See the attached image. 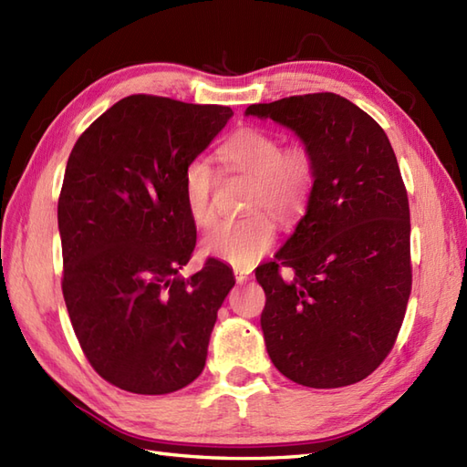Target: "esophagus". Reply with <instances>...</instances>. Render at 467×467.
Listing matches in <instances>:
<instances>
[{"instance_id":"34e87169","label":"esophagus","mask_w":467,"mask_h":467,"mask_svg":"<svg viewBox=\"0 0 467 467\" xmlns=\"http://www.w3.org/2000/svg\"><path fill=\"white\" fill-rule=\"evenodd\" d=\"M234 278H236L238 285H243V283H246L248 278H251V275H248L246 270H243V268H234Z\"/></svg>"}]
</instances>
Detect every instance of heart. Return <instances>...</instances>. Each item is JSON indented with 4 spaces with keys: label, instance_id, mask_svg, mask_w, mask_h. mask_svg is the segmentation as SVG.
<instances>
[{
    "label": "heart",
    "instance_id": "obj_1",
    "mask_svg": "<svg viewBox=\"0 0 467 467\" xmlns=\"http://www.w3.org/2000/svg\"><path fill=\"white\" fill-rule=\"evenodd\" d=\"M221 159L226 167L254 179L248 199V209L254 211L236 221H226L204 236V253L236 266H246L263 256L275 244L276 221L292 224L306 211L317 161L305 143L285 147V139L266 129L248 127L233 135L221 147ZM216 187L214 169L202 157L192 159L182 172V197L191 219L199 226L214 221L213 194ZM266 208L269 212H256Z\"/></svg>",
    "mask_w": 467,
    "mask_h": 467
}]
</instances>
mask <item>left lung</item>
I'll return each mask as SVG.
<instances>
[{
	"mask_svg": "<svg viewBox=\"0 0 467 467\" xmlns=\"http://www.w3.org/2000/svg\"><path fill=\"white\" fill-rule=\"evenodd\" d=\"M246 115L292 129L317 161L306 214L256 268L270 360L308 388L360 382L394 348L411 290L410 204L394 149L336 93L248 105Z\"/></svg>",
	"mask_w": 467,
	"mask_h": 467,
	"instance_id": "obj_1",
	"label": "left lung"
}]
</instances>
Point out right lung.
<instances>
[{"label":"right lung","instance_id":"obj_1","mask_svg":"<svg viewBox=\"0 0 467 467\" xmlns=\"http://www.w3.org/2000/svg\"><path fill=\"white\" fill-rule=\"evenodd\" d=\"M231 107L129 95L75 143L57 202L63 298L93 370L133 394H171L202 372L234 286L216 258L179 276L197 244L182 172Z\"/></svg>","mask_w":467,"mask_h":467}]
</instances>
